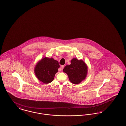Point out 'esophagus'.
<instances>
[{
  "label": "esophagus",
  "mask_w": 126,
  "mask_h": 126,
  "mask_svg": "<svg viewBox=\"0 0 126 126\" xmlns=\"http://www.w3.org/2000/svg\"><path fill=\"white\" fill-rule=\"evenodd\" d=\"M64 65L61 66L60 67V70H63V68H64Z\"/></svg>",
  "instance_id": "obj_1"
}]
</instances>
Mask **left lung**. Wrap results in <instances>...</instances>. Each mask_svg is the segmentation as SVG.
<instances>
[{
	"label": "left lung",
	"mask_w": 126,
	"mask_h": 126,
	"mask_svg": "<svg viewBox=\"0 0 126 126\" xmlns=\"http://www.w3.org/2000/svg\"><path fill=\"white\" fill-rule=\"evenodd\" d=\"M63 72L67 74L72 83L78 84L86 79L88 67L82 60L74 58L71 60L70 65H67L64 68Z\"/></svg>",
	"instance_id": "8db88e82"
}]
</instances>
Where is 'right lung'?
Returning <instances> with one entry per match:
<instances>
[{
    "instance_id": "right-lung-1",
    "label": "right lung",
    "mask_w": 126,
    "mask_h": 126,
    "mask_svg": "<svg viewBox=\"0 0 126 126\" xmlns=\"http://www.w3.org/2000/svg\"><path fill=\"white\" fill-rule=\"evenodd\" d=\"M59 67L58 61L51 58L45 57L37 62L34 72L38 80L45 84H48L53 80Z\"/></svg>"
}]
</instances>
